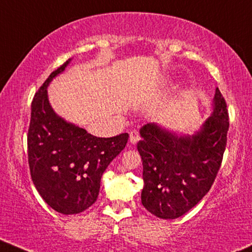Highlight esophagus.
Masks as SVG:
<instances>
[{"label": "esophagus", "mask_w": 252, "mask_h": 252, "mask_svg": "<svg viewBox=\"0 0 252 252\" xmlns=\"http://www.w3.org/2000/svg\"><path fill=\"white\" fill-rule=\"evenodd\" d=\"M130 143L131 144H136L137 142L139 141V133L138 131H136V130H132L131 132H130Z\"/></svg>", "instance_id": "esophagus-1"}]
</instances>
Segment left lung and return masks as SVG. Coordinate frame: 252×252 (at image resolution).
Segmentation results:
<instances>
[{"label": "left lung", "instance_id": "left-lung-1", "mask_svg": "<svg viewBox=\"0 0 252 252\" xmlns=\"http://www.w3.org/2000/svg\"><path fill=\"white\" fill-rule=\"evenodd\" d=\"M227 103L216 88L212 115L194 135H178L156 123L143 126L137 150L143 160L142 203L155 216L173 220L211 189L227 145Z\"/></svg>", "mask_w": 252, "mask_h": 252}]
</instances>
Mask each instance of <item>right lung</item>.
Segmentation results:
<instances>
[{
    "label": "right lung",
    "instance_id": "right-lung-1",
    "mask_svg": "<svg viewBox=\"0 0 252 252\" xmlns=\"http://www.w3.org/2000/svg\"><path fill=\"white\" fill-rule=\"evenodd\" d=\"M68 59L51 73L31 104L28 158L34 187L51 208L78 214L96 201L101 177L126 148L129 135L110 138L91 135L57 115L47 97V86L65 71Z\"/></svg>",
    "mask_w": 252,
    "mask_h": 252
}]
</instances>
